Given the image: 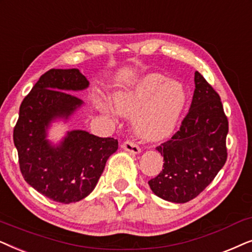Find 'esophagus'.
<instances>
[{"label":"esophagus","mask_w":252,"mask_h":252,"mask_svg":"<svg viewBox=\"0 0 252 252\" xmlns=\"http://www.w3.org/2000/svg\"><path fill=\"white\" fill-rule=\"evenodd\" d=\"M121 147H122L124 151H126V152H129L131 154H139L140 153V147L131 142H124L122 145H121Z\"/></svg>","instance_id":"34e87169"}]
</instances>
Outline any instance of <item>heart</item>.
Instances as JSON below:
<instances>
[{
  "label": "heart",
  "instance_id": "1",
  "mask_svg": "<svg viewBox=\"0 0 252 252\" xmlns=\"http://www.w3.org/2000/svg\"><path fill=\"white\" fill-rule=\"evenodd\" d=\"M187 103L184 86L160 73H149L135 87L112 94V107L98 99L96 108L109 119L133 116L136 135L146 142H159L176 129Z\"/></svg>",
  "mask_w": 252,
  "mask_h": 252
}]
</instances>
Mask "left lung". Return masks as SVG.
Segmentation results:
<instances>
[{
	"label": "left lung",
	"instance_id": "1",
	"mask_svg": "<svg viewBox=\"0 0 252 252\" xmlns=\"http://www.w3.org/2000/svg\"><path fill=\"white\" fill-rule=\"evenodd\" d=\"M227 133L220 96L196 71L189 113L172 139L157 147L165 162L159 175L149 181L153 193L177 204L198 196L226 162Z\"/></svg>",
	"mask_w": 252,
	"mask_h": 252
}]
</instances>
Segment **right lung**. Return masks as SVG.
<instances>
[{
    "instance_id": "add662e5",
    "label": "right lung",
    "mask_w": 252,
    "mask_h": 252,
    "mask_svg": "<svg viewBox=\"0 0 252 252\" xmlns=\"http://www.w3.org/2000/svg\"><path fill=\"white\" fill-rule=\"evenodd\" d=\"M89 85L78 69H52L40 77L19 108L13 143L22 175L54 202L76 203L89 196L119 147L117 139L100 138L85 130L66 131L56 144L48 139L53 123L68 122L84 105L71 92Z\"/></svg>"
}]
</instances>
